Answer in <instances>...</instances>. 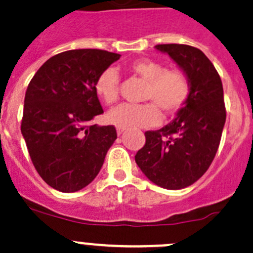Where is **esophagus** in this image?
I'll return each mask as SVG.
<instances>
[{"label":"esophagus","mask_w":253,"mask_h":253,"mask_svg":"<svg viewBox=\"0 0 253 253\" xmlns=\"http://www.w3.org/2000/svg\"><path fill=\"white\" fill-rule=\"evenodd\" d=\"M124 131H126V127L117 126V132H118V135H122V134H123Z\"/></svg>","instance_id":"esophagus-1"}]
</instances>
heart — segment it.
<instances>
[{
  "instance_id": "obj_1",
  "label": "heart",
  "mask_w": 253,
  "mask_h": 253,
  "mask_svg": "<svg viewBox=\"0 0 253 253\" xmlns=\"http://www.w3.org/2000/svg\"><path fill=\"white\" fill-rule=\"evenodd\" d=\"M131 74L146 81L142 93V104H121L111 109L107 118L112 124L122 127H146L160 122L159 109L173 114L184 106L189 97L191 84L186 74L179 70H167L164 64L151 59L134 60L127 66ZM119 75L117 70L107 69L94 84L96 93L104 103L112 104L118 98Z\"/></svg>"
}]
</instances>
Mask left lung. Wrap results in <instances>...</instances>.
Here are the masks:
<instances>
[{
    "mask_svg": "<svg viewBox=\"0 0 253 253\" xmlns=\"http://www.w3.org/2000/svg\"><path fill=\"white\" fill-rule=\"evenodd\" d=\"M186 74L189 97L171 123L146 131L144 147L135 155L142 173L156 186L182 189L207 172L219 147L226 121L224 91L219 74L202 50L183 44H161Z\"/></svg>",
    "mask_w": 253,
    "mask_h": 253,
    "instance_id": "obj_1",
    "label": "left lung"
}]
</instances>
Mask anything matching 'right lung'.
<instances>
[{
  "label": "right lung",
  "mask_w": 253,
  "mask_h": 253,
  "mask_svg": "<svg viewBox=\"0 0 253 253\" xmlns=\"http://www.w3.org/2000/svg\"><path fill=\"white\" fill-rule=\"evenodd\" d=\"M119 57L98 49L69 50L46 60L29 82L21 131L34 167L56 191L88 186L116 141V127L91 122L103 113L94 84Z\"/></svg>",
  "instance_id": "add662e5"
}]
</instances>
